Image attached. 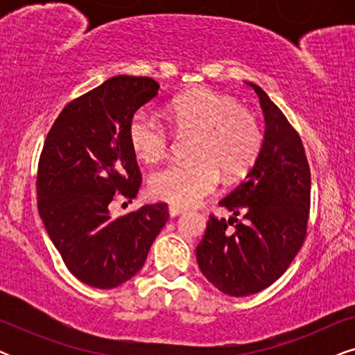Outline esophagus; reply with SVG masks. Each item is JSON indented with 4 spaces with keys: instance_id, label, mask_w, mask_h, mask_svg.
<instances>
[{
    "instance_id": "1",
    "label": "esophagus",
    "mask_w": 355,
    "mask_h": 355,
    "mask_svg": "<svg viewBox=\"0 0 355 355\" xmlns=\"http://www.w3.org/2000/svg\"><path fill=\"white\" fill-rule=\"evenodd\" d=\"M184 213V208L182 207H176V205H169V215L171 216H178Z\"/></svg>"
}]
</instances>
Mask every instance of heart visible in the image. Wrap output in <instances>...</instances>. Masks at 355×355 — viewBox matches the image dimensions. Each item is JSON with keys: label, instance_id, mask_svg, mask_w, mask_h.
Segmentation results:
<instances>
[{"label": "heart", "instance_id": "b5f03b06", "mask_svg": "<svg viewBox=\"0 0 355 355\" xmlns=\"http://www.w3.org/2000/svg\"><path fill=\"white\" fill-rule=\"evenodd\" d=\"M168 119L178 132L196 134L193 162H178L150 178V192L176 207H191L227 181L244 178L259 158L263 134L257 116L230 96L210 89L192 90L171 101ZM135 157L155 163L166 157L171 134L148 110L135 111L128 128Z\"/></svg>", "mask_w": 355, "mask_h": 355}]
</instances>
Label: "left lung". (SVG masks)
I'll return each instance as SVG.
<instances>
[{
	"label": "left lung",
	"instance_id": "obj_1",
	"mask_svg": "<svg viewBox=\"0 0 355 355\" xmlns=\"http://www.w3.org/2000/svg\"><path fill=\"white\" fill-rule=\"evenodd\" d=\"M247 84L265 114L263 145L245 181L220 202L234 216L210 215L197 245L203 276L232 297L260 293L289 268L307 236L310 210V168L302 140L270 96Z\"/></svg>",
	"mask_w": 355,
	"mask_h": 355
}]
</instances>
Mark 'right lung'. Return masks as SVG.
Segmentation results:
<instances>
[{
  "label": "right lung",
  "instance_id": "right-lung-1",
  "mask_svg": "<svg viewBox=\"0 0 355 355\" xmlns=\"http://www.w3.org/2000/svg\"><path fill=\"white\" fill-rule=\"evenodd\" d=\"M150 77L114 76L64 106L38 159L37 205L67 270L82 283L113 289L142 268L166 225V203L113 218L116 197L130 202L142 174L129 121L158 94Z\"/></svg>",
  "mask_w": 355,
  "mask_h": 355
}]
</instances>
